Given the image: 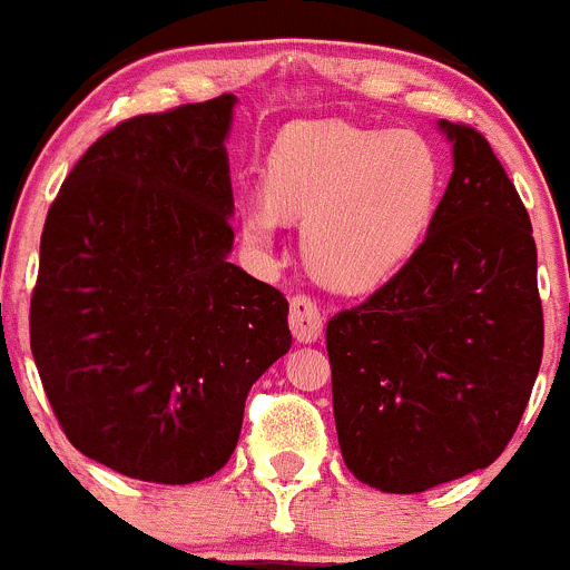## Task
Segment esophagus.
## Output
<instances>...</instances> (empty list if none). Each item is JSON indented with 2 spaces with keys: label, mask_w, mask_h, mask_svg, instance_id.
Wrapping results in <instances>:
<instances>
[{
  "label": "esophagus",
  "mask_w": 570,
  "mask_h": 570,
  "mask_svg": "<svg viewBox=\"0 0 570 570\" xmlns=\"http://www.w3.org/2000/svg\"><path fill=\"white\" fill-rule=\"evenodd\" d=\"M291 330L298 343H315L324 332V318H321L318 304L309 296L298 293L291 298Z\"/></svg>",
  "instance_id": "34e87169"
}]
</instances>
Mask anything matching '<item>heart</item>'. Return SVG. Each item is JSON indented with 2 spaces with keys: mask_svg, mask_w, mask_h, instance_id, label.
I'll list each match as a JSON object with an SVG mask.
<instances>
[{
  "mask_svg": "<svg viewBox=\"0 0 570 570\" xmlns=\"http://www.w3.org/2000/svg\"><path fill=\"white\" fill-rule=\"evenodd\" d=\"M441 188V155L413 129L298 121L268 151V199L240 205V233L268 249L283 218L304 222L309 268L332 287L368 291L421 249Z\"/></svg>",
  "mask_w": 570,
  "mask_h": 570,
  "instance_id": "b5f03b06",
  "label": "heart"
}]
</instances>
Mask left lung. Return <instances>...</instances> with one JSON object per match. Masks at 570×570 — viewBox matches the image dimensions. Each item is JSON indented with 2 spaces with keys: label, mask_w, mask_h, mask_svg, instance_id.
Returning <instances> with one entry per match:
<instances>
[{
  "label": "left lung",
  "mask_w": 570,
  "mask_h": 570,
  "mask_svg": "<svg viewBox=\"0 0 570 570\" xmlns=\"http://www.w3.org/2000/svg\"><path fill=\"white\" fill-rule=\"evenodd\" d=\"M452 179L421 249L326 324L341 454L382 493L488 469L543 357L538 249L515 185L476 129L438 121Z\"/></svg>",
  "instance_id": "left-lung-1"
}]
</instances>
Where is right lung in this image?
I'll list each match as a JSON object with an SVG mask.
<instances>
[{"label":"right lung","mask_w":570,"mask_h":570,"mask_svg":"<svg viewBox=\"0 0 570 570\" xmlns=\"http://www.w3.org/2000/svg\"><path fill=\"white\" fill-rule=\"evenodd\" d=\"M238 99L118 124L49 207L30 346L66 438L124 476L224 469L249 387L291 348L287 298L229 263Z\"/></svg>","instance_id":"right-lung-1"}]
</instances>
